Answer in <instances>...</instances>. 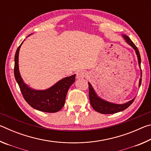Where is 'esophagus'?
<instances>
[{
  "instance_id": "obj_1",
  "label": "esophagus",
  "mask_w": 151,
  "mask_h": 151,
  "mask_svg": "<svg viewBox=\"0 0 151 151\" xmlns=\"http://www.w3.org/2000/svg\"><path fill=\"white\" fill-rule=\"evenodd\" d=\"M86 76V72L84 70H79L76 73V78L81 79L83 78Z\"/></svg>"
}]
</instances>
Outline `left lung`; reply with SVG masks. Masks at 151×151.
<instances>
[{"instance_id": "obj_1", "label": "left lung", "mask_w": 151, "mask_h": 151, "mask_svg": "<svg viewBox=\"0 0 151 151\" xmlns=\"http://www.w3.org/2000/svg\"><path fill=\"white\" fill-rule=\"evenodd\" d=\"M123 36L124 39L126 40V42L129 44L130 46L134 48L135 50V52L137 55L138 58V61H139V65L140 66V62H141V59H140V56L139 49H138L137 47L135 46V45L132 42V40L130 39L129 37H127L126 35H122ZM140 70H141V68H140ZM141 76H142V71H141ZM141 78H140L139 80V87L140 85H141ZM88 89H89V100H90L91 104L93 108L96 111L100 112L101 114H114L116 113V112H121L124 111L126 109H127L131 104L133 103L134 100V98L132 99L131 101H130L127 103L122 104H114L112 103H109V102H107L106 101L103 100L101 98L97 96L96 93L94 91V88L93 86L91 85L90 83H88Z\"/></svg>"}]
</instances>
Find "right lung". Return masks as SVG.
<instances>
[{
    "instance_id": "right-lung-1",
    "label": "right lung",
    "mask_w": 151,
    "mask_h": 151,
    "mask_svg": "<svg viewBox=\"0 0 151 151\" xmlns=\"http://www.w3.org/2000/svg\"><path fill=\"white\" fill-rule=\"evenodd\" d=\"M22 42L15 53L14 73L23 98L30 106L38 111L50 113L59 111L65 104L66 94L75 81L76 75L61 79L47 90L39 91L30 88L22 81L19 70V53Z\"/></svg>"
}]
</instances>
